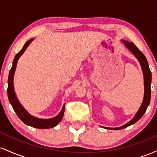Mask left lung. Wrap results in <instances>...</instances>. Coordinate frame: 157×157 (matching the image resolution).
I'll list each match as a JSON object with an SVG mask.
<instances>
[{
    "label": "left lung",
    "mask_w": 157,
    "mask_h": 157,
    "mask_svg": "<svg viewBox=\"0 0 157 157\" xmlns=\"http://www.w3.org/2000/svg\"><path fill=\"white\" fill-rule=\"evenodd\" d=\"M122 42L125 44V46L128 48L130 51L134 54L135 57L138 59L140 61V65L142 66V70L143 71L144 75V85H145V94H144V99L143 102H142L141 107H140V110L135 117L130 122L126 123L125 125L121 126L119 128H105L106 129H111V130H119V129L125 128L128 127V126L133 125L135 122H136L140 120V118L143 116V114L146 111L147 106L149 105L151 100V71L149 68L148 63H147V60L145 57V56L143 55V53L140 49L135 46V44L132 42H127L125 40H122Z\"/></svg>",
    "instance_id": "left-lung-1"
}]
</instances>
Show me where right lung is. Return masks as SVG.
Here are the masks:
<instances>
[{"label":"right lung","instance_id":"add662e5","mask_svg":"<svg viewBox=\"0 0 157 157\" xmlns=\"http://www.w3.org/2000/svg\"><path fill=\"white\" fill-rule=\"evenodd\" d=\"M34 39H30L28 40L26 44H24L22 49L20 51L17 55H15V59L13 60V63H12V66L11 68L10 74H9V78H8V88H7V94H8V97L10 102L12 105V108H13L14 111L17 113V117L20 118L21 121H23L26 125L32 126V127L40 129H46V128H50L55 127L62 120L63 117V113L65 111V106L63 105L62 110H61L60 113L57 115L55 117L48 119V120H43V119H38L34 117L31 116L29 113L23 108V106L21 105L17 98L16 97V95L15 94V91H14V86H13V77L14 74H15L16 66H17V60H18L19 57L23 55V52L28 47V46L31 44V42Z\"/></svg>","mask_w":157,"mask_h":157}]
</instances>
